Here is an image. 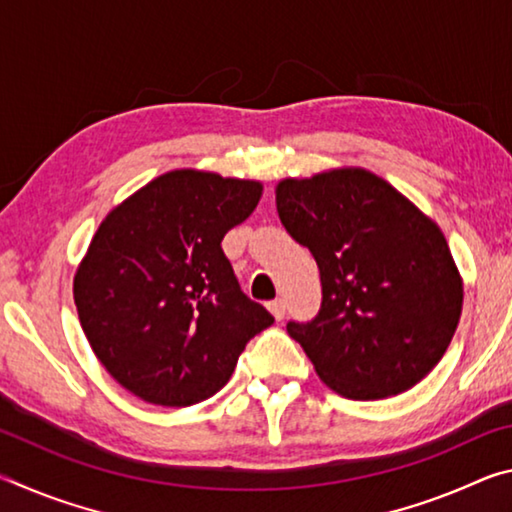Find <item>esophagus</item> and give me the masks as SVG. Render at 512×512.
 I'll return each mask as SVG.
<instances>
[{"label":"esophagus","mask_w":512,"mask_h":512,"mask_svg":"<svg viewBox=\"0 0 512 512\" xmlns=\"http://www.w3.org/2000/svg\"><path fill=\"white\" fill-rule=\"evenodd\" d=\"M268 311L275 316V320H282L284 314H287V302H284L282 298L268 302Z\"/></svg>","instance_id":"1"}]
</instances>
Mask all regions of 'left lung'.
Listing matches in <instances>:
<instances>
[{
    "label": "left lung",
    "instance_id": "obj_1",
    "mask_svg": "<svg viewBox=\"0 0 512 512\" xmlns=\"http://www.w3.org/2000/svg\"><path fill=\"white\" fill-rule=\"evenodd\" d=\"M275 205L320 271L318 316L287 325L318 377L348 400H384L427 377L463 309L438 223L361 167L284 178Z\"/></svg>",
    "mask_w": 512,
    "mask_h": 512
}]
</instances>
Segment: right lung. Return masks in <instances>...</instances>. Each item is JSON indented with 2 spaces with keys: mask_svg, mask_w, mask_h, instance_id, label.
I'll return each instance as SVG.
<instances>
[{
  "mask_svg": "<svg viewBox=\"0 0 512 512\" xmlns=\"http://www.w3.org/2000/svg\"><path fill=\"white\" fill-rule=\"evenodd\" d=\"M257 180L173 169L112 207L74 275L94 354L144 402L192 406L228 384L273 316L239 289L225 232L262 198Z\"/></svg>",
  "mask_w": 512,
  "mask_h": 512,
  "instance_id": "right-lung-1",
  "label": "right lung"
}]
</instances>
